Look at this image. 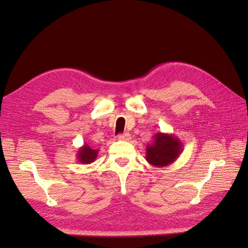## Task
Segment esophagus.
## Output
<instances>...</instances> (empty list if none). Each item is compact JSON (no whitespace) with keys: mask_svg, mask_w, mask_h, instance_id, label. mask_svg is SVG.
<instances>
[{"mask_svg":"<svg viewBox=\"0 0 248 248\" xmlns=\"http://www.w3.org/2000/svg\"><path fill=\"white\" fill-rule=\"evenodd\" d=\"M118 140H131V134L128 133V132H125L124 134H119Z\"/></svg>","mask_w":248,"mask_h":248,"instance_id":"obj_1","label":"esophagus"}]
</instances>
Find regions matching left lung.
Returning <instances> with one entry per match:
<instances>
[{
  "label": "left lung",
  "instance_id": "1",
  "mask_svg": "<svg viewBox=\"0 0 248 248\" xmlns=\"http://www.w3.org/2000/svg\"><path fill=\"white\" fill-rule=\"evenodd\" d=\"M183 151L181 140L173 134L159 132L154 136V141L146 148L147 162L155 167L172 164Z\"/></svg>",
  "mask_w": 248,
  "mask_h": 248
}]
</instances>
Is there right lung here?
Masks as SVG:
<instances>
[{
	"mask_svg": "<svg viewBox=\"0 0 248 248\" xmlns=\"http://www.w3.org/2000/svg\"><path fill=\"white\" fill-rule=\"evenodd\" d=\"M98 152V149H93L88 144H84L77 151L78 162H80L81 164H91L97 159Z\"/></svg>",
	"mask_w": 248,
	"mask_h": 248,
	"instance_id": "add662e5",
	"label": "right lung"
}]
</instances>
